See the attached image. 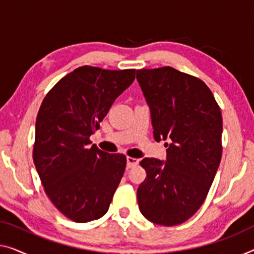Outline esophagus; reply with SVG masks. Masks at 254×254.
Returning a JSON list of instances; mask_svg holds the SVG:
<instances>
[{"label":"esophagus","instance_id":"34e87169","mask_svg":"<svg viewBox=\"0 0 254 254\" xmlns=\"http://www.w3.org/2000/svg\"><path fill=\"white\" fill-rule=\"evenodd\" d=\"M138 163H139L138 158H134V157H131V156H127V169L133 168V166H135Z\"/></svg>","mask_w":254,"mask_h":254}]
</instances>
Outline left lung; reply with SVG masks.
Returning a JSON list of instances; mask_svg holds the SVG:
<instances>
[{"mask_svg":"<svg viewBox=\"0 0 254 254\" xmlns=\"http://www.w3.org/2000/svg\"><path fill=\"white\" fill-rule=\"evenodd\" d=\"M137 79L155 140L170 141L165 162H140L147 173L137 190L140 212L154 224L177 226L202 206L220 164V107L202 79L170 66L138 69Z\"/></svg>","mask_w":254,"mask_h":254,"instance_id":"1","label":"left lung"}]
</instances>
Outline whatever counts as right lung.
Returning a JSON list of instances; mask_svg holds the SVG:
<instances>
[{
  "mask_svg": "<svg viewBox=\"0 0 254 254\" xmlns=\"http://www.w3.org/2000/svg\"><path fill=\"white\" fill-rule=\"evenodd\" d=\"M134 77L135 69L78 67L60 79L41 105L34 164L45 194L75 222L103 217L122 179L126 155L90 146V135Z\"/></svg>",
  "mask_w": 254,
  "mask_h": 254,
  "instance_id": "1",
  "label": "right lung"
}]
</instances>
